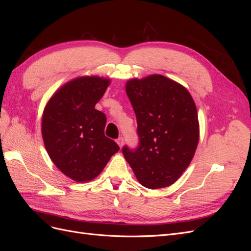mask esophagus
Returning <instances> with one entry per match:
<instances>
[{
	"mask_svg": "<svg viewBox=\"0 0 251 251\" xmlns=\"http://www.w3.org/2000/svg\"><path fill=\"white\" fill-rule=\"evenodd\" d=\"M116 142L118 143V146H119L120 148H123V146H124V138H123V137H119V138L116 140Z\"/></svg>",
	"mask_w": 251,
	"mask_h": 251,
	"instance_id": "esophagus-1",
	"label": "esophagus"
}]
</instances>
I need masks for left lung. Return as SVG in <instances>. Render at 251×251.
Listing matches in <instances>:
<instances>
[{
    "instance_id": "obj_1",
    "label": "left lung",
    "mask_w": 251,
    "mask_h": 251,
    "mask_svg": "<svg viewBox=\"0 0 251 251\" xmlns=\"http://www.w3.org/2000/svg\"><path fill=\"white\" fill-rule=\"evenodd\" d=\"M137 119L139 146L123 154L140 183L170 186L191 163L199 142L198 113L186 88L160 74L126 85Z\"/></svg>"
}]
</instances>
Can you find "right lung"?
<instances>
[{
    "label": "right lung",
    "instance_id": "right-lung-1",
    "mask_svg": "<svg viewBox=\"0 0 251 251\" xmlns=\"http://www.w3.org/2000/svg\"><path fill=\"white\" fill-rule=\"evenodd\" d=\"M110 79L81 76L60 87L45 107L42 135L45 148L56 168L76 182L93 180L118 144L104 136L107 117L95 109Z\"/></svg>",
    "mask_w": 251,
    "mask_h": 251
}]
</instances>
